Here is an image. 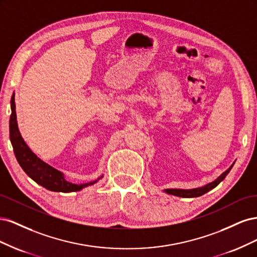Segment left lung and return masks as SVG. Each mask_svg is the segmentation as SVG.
Here are the masks:
<instances>
[{
    "label": "left lung",
    "mask_w": 257,
    "mask_h": 257,
    "mask_svg": "<svg viewBox=\"0 0 257 257\" xmlns=\"http://www.w3.org/2000/svg\"><path fill=\"white\" fill-rule=\"evenodd\" d=\"M232 165L226 170V172L223 173L219 178L215 179V180L211 183H208L207 185L205 186H201V188H197V189H192V190H179V189H170V190H165V192L167 194H172V195H175V196H179V197H188V198H191V197H198V196H201L204 195L205 193L209 192L210 190L214 189L215 186L219 184L223 179L226 177V175L230 172Z\"/></svg>",
    "instance_id": "left-lung-1"
}]
</instances>
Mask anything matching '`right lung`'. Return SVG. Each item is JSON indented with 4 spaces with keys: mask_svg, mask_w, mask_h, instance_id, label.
Instances as JSON below:
<instances>
[{
    "mask_svg": "<svg viewBox=\"0 0 257 257\" xmlns=\"http://www.w3.org/2000/svg\"><path fill=\"white\" fill-rule=\"evenodd\" d=\"M15 95L13 94L11 99L12 114L10 119V138L13 145L15 157H16L19 165L25 170V173L34 180L37 184L44 186L45 189L53 192H75L80 191L85 186L94 184L96 182L92 181L83 184H74L66 181L63 174L59 170L54 169L50 165L46 164L41 159L30 150V148L23 141L17 125L16 110H15Z\"/></svg>",
    "mask_w": 257,
    "mask_h": 257,
    "instance_id": "obj_1",
    "label": "right lung"
}]
</instances>
